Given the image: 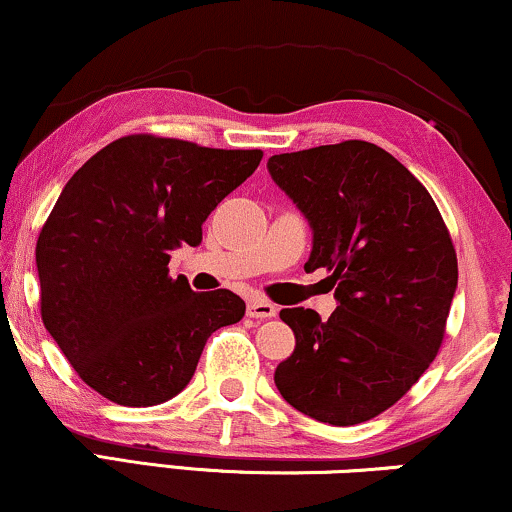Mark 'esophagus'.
Listing matches in <instances>:
<instances>
[{
    "label": "esophagus",
    "mask_w": 512,
    "mask_h": 512,
    "mask_svg": "<svg viewBox=\"0 0 512 512\" xmlns=\"http://www.w3.org/2000/svg\"><path fill=\"white\" fill-rule=\"evenodd\" d=\"M277 314V307L268 303V300L263 298H251L249 305H247V317L251 319H270Z\"/></svg>",
    "instance_id": "esophagus-1"
}]
</instances>
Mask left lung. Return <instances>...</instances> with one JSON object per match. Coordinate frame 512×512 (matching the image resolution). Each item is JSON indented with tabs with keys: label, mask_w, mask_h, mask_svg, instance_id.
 <instances>
[{
	"label": "left lung",
	"mask_w": 512,
	"mask_h": 512,
	"mask_svg": "<svg viewBox=\"0 0 512 512\" xmlns=\"http://www.w3.org/2000/svg\"><path fill=\"white\" fill-rule=\"evenodd\" d=\"M312 228L307 272L331 270L338 307H286L296 349L275 370L284 401L333 426L368 422L436 359L457 254L429 191L380 146L349 139L268 160Z\"/></svg>",
	"instance_id": "1"
}]
</instances>
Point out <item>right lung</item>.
Masks as SVG:
<instances>
[{
  "label": "right lung",
  "instance_id": "1",
  "mask_svg": "<svg viewBox=\"0 0 512 512\" xmlns=\"http://www.w3.org/2000/svg\"><path fill=\"white\" fill-rule=\"evenodd\" d=\"M263 151L121 137L62 188L37 240L41 319L88 387L128 408L170 401L205 342L244 317V300L170 277L172 249L254 174Z\"/></svg>",
  "mask_w": 512,
  "mask_h": 512
}]
</instances>
